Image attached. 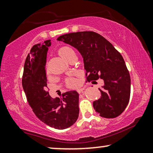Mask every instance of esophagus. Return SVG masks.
<instances>
[{"instance_id": "esophagus-1", "label": "esophagus", "mask_w": 153, "mask_h": 153, "mask_svg": "<svg viewBox=\"0 0 153 153\" xmlns=\"http://www.w3.org/2000/svg\"><path fill=\"white\" fill-rule=\"evenodd\" d=\"M84 88H79V89H77V93H78L79 94H81V93H83V92H84Z\"/></svg>"}]
</instances>
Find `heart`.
I'll return each instance as SVG.
<instances>
[{
  "mask_svg": "<svg viewBox=\"0 0 153 153\" xmlns=\"http://www.w3.org/2000/svg\"><path fill=\"white\" fill-rule=\"evenodd\" d=\"M74 52V50L72 49L71 48L68 47V46H65V47H62L60 48L59 51V54L60 56L63 58L64 59H66L69 56L70 54H73ZM68 84H69V86L74 87L76 86L77 84V82L76 79H69L68 80Z\"/></svg>",
  "mask_w": 153,
  "mask_h": 153,
  "instance_id": "b5f03b06",
  "label": "heart"
}]
</instances>
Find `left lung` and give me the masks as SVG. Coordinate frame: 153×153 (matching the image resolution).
<instances>
[{
  "mask_svg": "<svg viewBox=\"0 0 153 153\" xmlns=\"http://www.w3.org/2000/svg\"><path fill=\"white\" fill-rule=\"evenodd\" d=\"M58 41L76 48L84 60L87 81L102 79L101 97L93 108L101 117L113 118L123 113L129 103L131 78L125 60L111 43L99 34L84 31L65 34Z\"/></svg>",
  "mask_w": 153,
  "mask_h": 153,
  "instance_id": "1",
  "label": "left lung"
}]
</instances>
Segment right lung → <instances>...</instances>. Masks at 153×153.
I'll list each match as a JSON object with an SVG mask.
<instances>
[{
    "mask_svg": "<svg viewBox=\"0 0 153 153\" xmlns=\"http://www.w3.org/2000/svg\"><path fill=\"white\" fill-rule=\"evenodd\" d=\"M51 40L33 46L24 67L22 87L29 105L37 117L56 129H65L76 122L79 116V94L67 91L60 97H51L47 91L45 69Z\"/></svg>",
    "mask_w": 153,
    "mask_h": 153,
    "instance_id": "1",
    "label": "right lung"
}]
</instances>
